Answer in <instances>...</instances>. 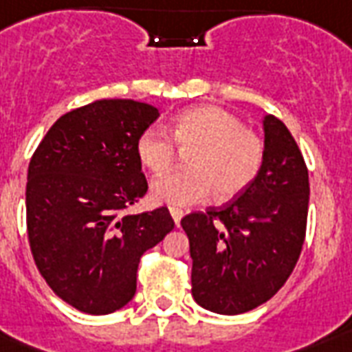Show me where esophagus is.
<instances>
[{
    "label": "esophagus",
    "mask_w": 352,
    "mask_h": 352,
    "mask_svg": "<svg viewBox=\"0 0 352 352\" xmlns=\"http://www.w3.org/2000/svg\"><path fill=\"white\" fill-rule=\"evenodd\" d=\"M168 213H170V217H173L174 224L178 226L179 220L184 219V211L182 209H178V207H168Z\"/></svg>",
    "instance_id": "1"
}]
</instances>
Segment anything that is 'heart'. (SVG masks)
<instances>
[{
  "label": "heart",
  "mask_w": 352,
  "mask_h": 352,
  "mask_svg": "<svg viewBox=\"0 0 352 352\" xmlns=\"http://www.w3.org/2000/svg\"><path fill=\"white\" fill-rule=\"evenodd\" d=\"M179 151L188 152L187 167L163 174L151 184L156 204L185 207L200 204L214 189L220 200L242 195L261 173L264 141L244 128L241 117L219 106H196L168 124ZM160 128H146L135 141L139 163L154 174L165 173L176 160V148Z\"/></svg>",
  "instance_id": "heart-1"
}]
</instances>
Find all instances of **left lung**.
Listing matches in <instances>:
<instances>
[{"label": "left lung", "mask_w": 352, "mask_h": 352, "mask_svg": "<svg viewBox=\"0 0 352 352\" xmlns=\"http://www.w3.org/2000/svg\"><path fill=\"white\" fill-rule=\"evenodd\" d=\"M264 163L242 195L182 219L192 258V298L217 314L266 303L296 268L309 214V170L296 139L264 117Z\"/></svg>", "instance_id": "1"}]
</instances>
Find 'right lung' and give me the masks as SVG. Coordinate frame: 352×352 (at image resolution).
<instances>
[{
  "label": "right lung",
  "mask_w": 352,
  "mask_h": 352,
  "mask_svg": "<svg viewBox=\"0 0 352 352\" xmlns=\"http://www.w3.org/2000/svg\"><path fill=\"white\" fill-rule=\"evenodd\" d=\"M160 117L146 102L95 100L49 128L27 173L36 268L80 312L111 314L135 294L141 255L174 230L167 207L126 214L148 189L135 141Z\"/></svg>",
  "instance_id": "right-lung-1"
}]
</instances>
